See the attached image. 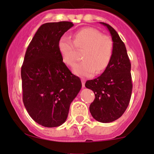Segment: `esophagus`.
Instances as JSON below:
<instances>
[{
    "label": "esophagus",
    "instance_id": "1",
    "mask_svg": "<svg viewBox=\"0 0 154 154\" xmlns=\"http://www.w3.org/2000/svg\"><path fill=\"white\" fill-rule=\"evenodd\" d=\"M81 81H82V87H85L86 79H84V78H82V79H81Z\"/></svg>",
    "mask_w": 154,
    "mask_h": 154
}]
</instances>
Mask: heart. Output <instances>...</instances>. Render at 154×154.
Wrapping results in <instances>:
<instances>
[{
    "mask_svg": "<svg viewBox=\"0 0 154 154\" xmlns=\"http://www.w3.org/2000/svg\"><path fill=\"white\" fill-rule=\"evenodd\" d=\"M75 47L84 49L83 60L75 65L74 73L81 77H90L99 73L109 64L113 52V42L109 36L92 27L79 30L73 35V41L63 36L58 42V50L65 64L72 66L76 61Z\"/></svg>",
    "mask_w": 154,
    "mask_h": 154,
    "instance_id": "b5f03b06",
    "label": "heart"
}]
</instances>
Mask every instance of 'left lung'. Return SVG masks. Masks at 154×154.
Listing matches in <instances>:
<instances>
[{
  "label": "left lung",
  "mask_w": 154,
  "mask_h": 154,
  "mask_svg": "<svg viewBox=\"0 0 154 154\" xmlns=\"http://www.w3.org/2000/svg\"><path fill=\"white\" fill-rule=\"evenodd\" d=\"M108 28L113 42V52L109 64L101 76L88 80L85 87L92 90L95 99L89 106L91 116L98 122L107 123L120 118L130 103L132 91L131 63L125 45L116 30Z\"/></svg>",
  "instance_id": "1"
}]
</instances>
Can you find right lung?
Masks as SVG:
<instances>
[{
    "mask_svg": "<svg viewBox=\"0 0 154 154\" xmlns=\"http://www.w3.org/2000/svg\"><path fill=\"white\" fill-rule=\"evenodd\" d=\"M74 24L48 22L38 29L21 68L22 100L33 120L46 128L64 123L69 106L82 88L78 77L63 62L58 42Z\"/></svg>",
    "mask_w": 154,
    "mask_h": 154,
    "instance_id": "right-lung-1",
    "label": "right lung"
}]
</instances>
